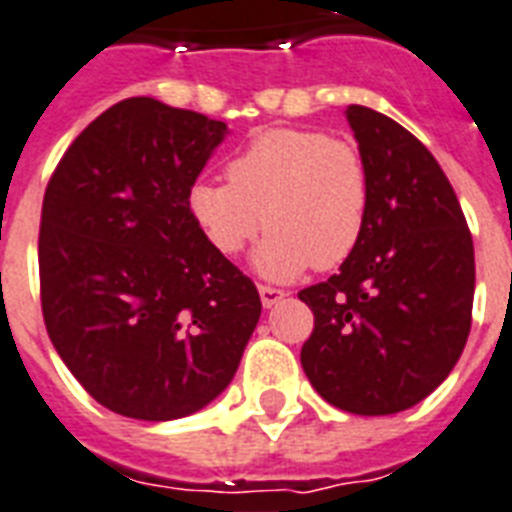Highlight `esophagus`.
Wrapping results in <instances>:
<instances>
[{
    "mask_svg": "<svg viewBox=\"0 0 512 512\" xmlns=\"http://www.w3.org/2000/svg\"><path fill=\"white\" fill-rule=\"evenodd\" d=\"M257 292H260V299H263V307L278 305V302L286 297L284 289H276V286H265V284L257 286Z\"/></svg>",
    "mask_w": 512,
    "mask_h": 512,
    "instance_id": "34e87169",
    "label": "esophagus"
}]
</instances>
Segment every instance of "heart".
Segmentation results:
<instances>
[{
  "label": "heart",
  "instance_id": "heart-1",
  "mask_svg": "<svg viewBox=\"0 0 512 512\" xmlns=\"http://www.w3.org/2000/svg\"><path fill=\"white\" fill-rule=\"evenodd\" d=\"M226 176L189 189L191 218L218 255H239L265 223L270 234L255 263L284 281L310 265L336 268L363 242L371 173L355 141L318 128H268L231 157Z\"/></svg>",
  "mask_w": 512,
  "mask_h": 512
}]
</instances>
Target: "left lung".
<instances>
[{
	"instance_id": "1",
	"label": "left lung",
	"mask_w": 512,
	"mask_h": 512,
	"mask_svg": "<svg viewBox=\"0 0 512 512\" xmlns=\"http://www.w3.org/2000/svg\"><path fill=\"white\" fill-rule=\"evenodd\" d=\"M371 173L363 242L339 273L299 292L315 315L302 368L323 400L355 415L418 405L471 334L473 239L455 189L397 120L350 105Z\"/></svg>"
}]
</instances>
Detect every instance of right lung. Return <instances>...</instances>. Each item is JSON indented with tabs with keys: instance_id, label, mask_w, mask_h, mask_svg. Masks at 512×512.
<instances>
[{
	"instance_id": "1",
	"label": "right lung",
	"mask_w": 512,
	"mask_h": 512,
	"mask_svg": "<svg viewBox=\"0 0 512 512\" xmlns=\"http://www.w3.org/2000/svg\"><path fill=\"white\" fill-rule=\"evenodd\" d=\"M226 123L131 97L83 128L41 205V313L54 350L107 410L173 421L234 378L260 321L252 278L218 255L189 189Z\"/></svg>"
}]
</instances>
